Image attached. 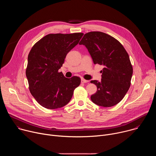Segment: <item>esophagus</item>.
I'll list each match as a JSON object with an SVG mask.
<instances>
[{"label": "esophagus", "instance_id": "esophagus-1", "mask_svg": "<svg viewBox=\"0 0 156 156\" xmlns=\"http://www.w3.org/2000/svg\"><path fill=\"white\" fill-rule=\"evenodd\" d=\"M81 83H86L89 82V81H88V80H84V79H81Z\"/></svg>", "mask_w": 156, "mask_h": 156}]
</instances>
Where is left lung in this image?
<instances>
[{
	"label": "left lung",
	"mask_w": 156,
	"mask_h": 156,
	"mask_svg": "<svg viewBox=\"0 0 156 156\" xmlns=\"http://www.w3.org/2000/svg\"><path fill=\"white\" fill-rule=\"evenodd\" d=\"M79 44L87 48L94 64L104 66L101 81H91L98 88L97 92L91 96V101L105 107L117 104L128 91L133 75L126 50L116 39L99 31L85 34Z\"/></svg>",
	"instance_id": "8db88e82"
}]
</instances>
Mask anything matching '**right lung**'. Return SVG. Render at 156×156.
I'll use <instances>...</instances> for the list:
<instances>
[{
  "label": "right lung",
  "instance_id": "obj_1",
  "mask_svg": "<svg viewBox=\"0 0 156 156\" xmlns=\"http://www.w3.org/2000/svg\"><path fill=\"white\" fill-rule=\"evenodd\" d=\"M83 33L49 34L37 41L28 57L26 75L31 94L42 107L61 108L71 100L80 78H65L58 70Z\"/></svg>",
  "mask_w": 156,
  "mask_h": 156
}]
</instances>
